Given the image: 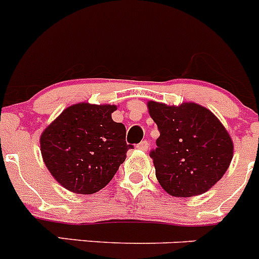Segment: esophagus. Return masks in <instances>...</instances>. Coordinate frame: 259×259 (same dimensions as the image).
I'll return each instance as SVG.
<instances>
[{
    "label": "esophagus",
    "mask_w": 259,
    "mask_h": 259,
    "mask_svg": "<svg viewBox=\"0 0 259 259\" xmlns=\"http://www.w3.org/2000/svg\"><path fill=\"white\" fill-rule=\"evenodd\" d=\"M138 149H142V151H147L149 148V142L148 141H142L141 143L137 146Z\"/></svg>",
    "instance_id": "obj_1"
}]
</instances>
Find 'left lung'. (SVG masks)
Wrapping results in <instances>:
<instances>
[{"label": "left lung", "instance_id": "obj_1", "mask_svg": "<svg viewBox=\"0 0 259 259\" xmlns=\"http://www.w3.org/2000/svg\"><path fill=\"white\" fill-rule=\"evenodd\" d=\"M159 137L152 157L161 187L174 197L206 193L224 176L234 144L224 125L197 103L167 106L148 102Z\"/></svg>", "mask_w": 259, "mask_h": 259}]
</instances>
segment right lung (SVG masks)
Listing matches in <instances>:
<instances>
[{
    "label": "right lung",
    "mask_w": 259,
    "mask_h": 259,
    "mask_svg": "<svg viewBox=\"0 0 259 259\" xmlns=\"http://www.w3.org/2000/svg\"><path fill=\"white\" fill-rule=\"evenodd\" d=\"M116 106L67 107L40 135V152L52 176L67 190L93 194L112 180L126 158V129L115 122Z\"/></svg>",
    "instance_id": "obj_1"
}]
</instances>
